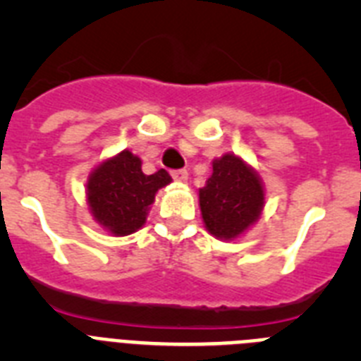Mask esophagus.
<instances>
[{"label": "esophagus", "instance_id": "esophagus-1", "mask_svg": "<svg viewBox=\"0 0 361 361\" xmlns=\"http://www.w3.org/2000/svg\"><path fill=\"white\" fill-rule=\"evenodd\" d=\"M171 177H173L177 183H186L188 171L186 170H173V171H171Z\"/></svg>", "mask_w": 361, "mask_h": 361}]
</instances>
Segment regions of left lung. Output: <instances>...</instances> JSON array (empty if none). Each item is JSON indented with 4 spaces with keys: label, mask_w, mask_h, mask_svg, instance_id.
<instances>
[{
    "label": "left lung",
    "mask_w": 361,
    "mask_h": 361,
    "mask_svg": "<svg viewBox=\"0 0 361 361\" xmlns=\"http://www.w3.org/2000/svg\"><path fill=\"white\" fill-rule=\"evenodd\" d=\"M266 204L262 178L242 157L224 153L213 161V173L199 190L204 226L219 240L242 237L260 219Z\"/></svg>",
    "instance_id": "obj_1"
}]
</instances>
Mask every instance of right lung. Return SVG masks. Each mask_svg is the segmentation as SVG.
Returning a JSON list of instances; mask_svg holds the SVG:
<instances>
[{"label": "right lung", "instance_id": "obj_1", "mask_svg": "<svg viewBox=\"0 0 361 361\" xmlns=\"http://www.w3.org/2000/svg\"><path fill=\"white\" fill-rule=\"evenodd\" d=\"M141 166V159L123 149L95 166L88 177L86 202L92 216L114 237H126L141 229L155 193L171 183L166 170L145 175Z\"/></svg>", "mask_w": 361, "mask_h": 361}]
</instances>
